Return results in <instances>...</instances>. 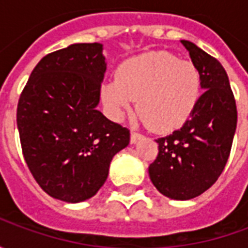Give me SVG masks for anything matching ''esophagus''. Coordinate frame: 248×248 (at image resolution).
Segmentation results:
<instances>
[{
    "label": "esophagus",
    "mask_w": 248,
    "mask_h": 248,
    "mask_svg": "<svg viewBox=\"0 0 248 248\" xmlns=\"http://www.w3.org/2000/svg\"><path fill=\"white\" fill-rule=\"evenodd\" d=\"M140 138H142V135L138 134V133H135V131H131V135H130V140H131V143H137Z\"/></svg>",
    "instance_id": "1"
}]
</instances>
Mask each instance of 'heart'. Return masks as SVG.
<instances>
[{
  "instance_id": "b5f03b06",
  "label": "heart",
  "mask_w": 248,
  "mask_h": 248,
  "mask_svg": "<svg viewBox=\"0 0 248 248\" xmlns=\"http://www.w3.org/2000/svg\"><path fill=\"white\" fill-rule=\"evenodd\" d=\"M202 77L192 62L181 61L167 51L131 57L117 69V78L105 79L101 99L114 119H122L138 99L142 124L156 133L182 126L197 108Z\"/></svg>"
}]
</instances>
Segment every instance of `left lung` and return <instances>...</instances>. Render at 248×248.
Segmentation results:
<instances>
[{
    "label": "left lung",
    "mask_w": 248,
    "mask_h": 248,
    "mask_svg": "<svg viewBox=\"0 0 248 248\" xmlns=\"http://www.w3.org/2000/svg\"><path fill=\"white\" fill-rule=\"evenodd\" d=\"M202 77L203 94L190 118L158 138L149 175L162 195L188 201L217 182L229 159L236 130V105L227 73L218 60L190 41H181Z\"/></svg>",
    "instance_id": "obj_1"
}]
</instances>
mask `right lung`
Returning <instances> with one entry per match:
<instances>
[{
	"instance_id": "1",
	"label": "right lung",
	"mask_w": 248,
	"mask_h": 248,
	"mask_svg": "<svg viewBox=\"0 0 248 248\" xmlns=\"http://www.w3.org/2000/svg\"><path fill=\"white\" fill-rule=\"evenodd\" d=\"M102 44H73L31 71L17 108L22 153L41 188L67 203L90 199L106 182L130 131L97 110L106 71Z\"/></svg>"
}]
</instances>
